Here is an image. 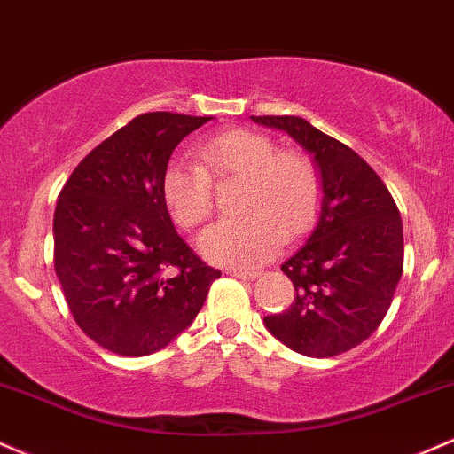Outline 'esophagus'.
Masks as SVG:
<instances>
[{
	"label": "esophagus",
	"instance_id": "34e87169",
	"mask_svg": "<svg viewBox=\"0 0 454 454\" xmlns=\"http://www.w3.org/2000/svg\"><path fill=\"white\" fill-rule=\"evenodd\" d=\"M229 276H238V278H247V280H253V278H259L261 271L259 270H227Z\"/></svg>",
	"mask_w": 454,
	"mask_h": 454
}]
</instances>
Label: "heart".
<instances>
[{
  "mask_svg": "<svg viewBox=\"0 0 454 454\" xmlns=\"http://www.w3.org/2000/svg\"><path fill=\"white\" fill-rule=\"evenodd\" d=\"M200 163L174 159L165 168L161 195L180 227H197L212 215L215 184L247 178L239 212L210 225L197 239L207 261L225 268H257L278 253L282 236L300 238L321 206V176L306 154L280 151L263 133L233 129L200 146Z\"/></svg>",
  "mask_w": 454,
  "mask_h": 454,
  "instance_id": "1",
  "label": "heart"
}]
</instances>
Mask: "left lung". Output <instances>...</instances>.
Returning <instances> with one entry per match:
<instances>
[{
  "label": "left lung",
  "mask_w": 454,
  "mask_h": 454,
  "mask_svg": "<svg viewBox=\"0 0 454 454\" xmlns=\"http://www.w3.org/2000/svg\"><path fill=\"white\" fill-rule=\"evenodd\" d=\"M286 131L314 157L321 215L308 242L282 263L295 301L265 317L282 344L306 356L342 355L382 323L403 271V227L380 176L335 137L300 116H250Z\"/></svg>",
  "instance_id": "1"
}]
</instances>
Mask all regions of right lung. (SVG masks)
Segmentation results:
<instances>
[{"mask_svg": "<svg viewBox=\"0 0 454 454\" xmlns=\"http://www.w3.org/2000/svg\"><path fill=\"white\" fill-rule=\"evenodd\" d=\"M207 121L136 116L95 146L59 193L57 278L74 321L101 348L122 356L165 348L221 278L178 236L161 195L174 148Z\"/></svg>", "mask_w": 454, "mask_h": 454, "instance_id": "right-lung-1", "label": "right lung"}]
</instances>
